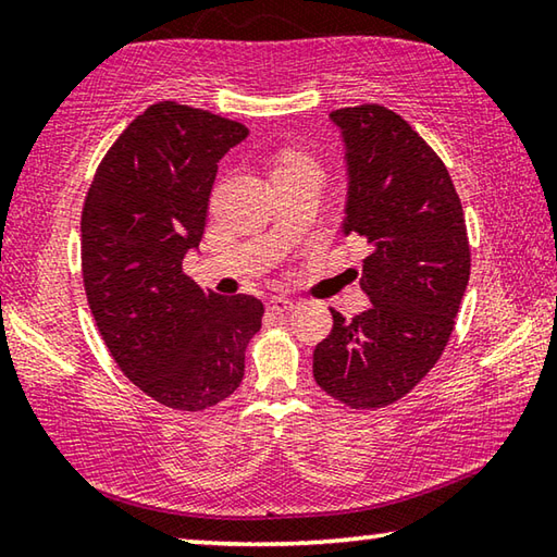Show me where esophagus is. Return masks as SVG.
Returning a JSON list of instances; mask_svg holds the SVG:
<instances>
[{"label":"esophagus","mask_w":557,"mask_h":557,"mask_svg":"<svg viewBox=\"0 0 557 557\" xmlns=\"http://www.w3.org/2000/svg\"><path fill=\"white\" fill-rule=\"evenodd\" d=\"M268 309L275 317H287L292 309H295V301L287 299V297H270L268 299Z\"/></svg>","instance_id":"obj_1"}]
</instances>
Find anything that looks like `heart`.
Here are the masks:
<instances>
[{
	"instance_id": "obj_1",
	"label": "heart",
	"mask_w": 557,
	"mask_h": 557,
	"mask_svg": "<svg viewBox=\"0 0 557 557\" xmlns=\"http://www.w3.org/2000/svg\"><path fill=\"white\" fill-rule=\"evenodd\" d=\"M295 166H312V162H309V159L301 157V154L287 152V154H282V157L277 159L275 172H277V169H295Z\"/></svg>"
}]
</instances>
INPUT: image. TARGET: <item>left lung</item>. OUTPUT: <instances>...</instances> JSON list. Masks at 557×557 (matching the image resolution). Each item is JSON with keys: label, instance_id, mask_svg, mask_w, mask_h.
Returning a JSON list of instances; mask_svg holds the SVG:
<instances>
[{"label": "left lung", "instance_id": "left-lung-1", "mask_svg": "<svg viewBox=\"0 0 557 557\" xmlns=\"http://www.w3.org/2000/svg\"><path fill=\"white\" fill-rule=\"evenodd\" d=\"M348 164L344 233L369 248L361 289L373 301L314 348V381L356 410L408 395L445 351L465 297L471 252L461 201L442 159L398 112L334 110Z\"/></svg>", "mask_w": 557, "mask_h": 557}]
</instances>
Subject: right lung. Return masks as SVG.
<instances>
[{"label":"right lung","instance_id":"right-lung-1","mask_svg":"<svg viewBox=\"0 0 557 557\" xmlns=\"http://www.w3.org/2000/svg\"><path fill=\"white\" fill-rule=\"evenodd\" d=\"M248 127L162 100L129 122L96 169L81 215L88 307L120 371L166 408L201 412L243 381L265 307L184 275L219 162Z\"/></svg>","mask_w":557,"mask_h":557}]
</instances>
